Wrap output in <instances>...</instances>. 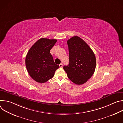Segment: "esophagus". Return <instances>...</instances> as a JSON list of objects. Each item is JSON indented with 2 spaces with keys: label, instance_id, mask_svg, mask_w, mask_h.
<instances>
[{
  "label": "esophagus",
  "instance_id": "1",
  "mask_svg": "<svg viewBox=\"0 0 123 123\" xmlns=\"http://www.w3.org/2000/svg\"><path fill=\"white\" fill-rule=\"evenodd\" d=\"M59 66L60 68H62V67H63V64H62V63H61V64H60L59 65Z\"/></svg>",
  "mask_w": 123,
  "mask_h": 123
}]
</instances>
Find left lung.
<instances>
[{
  "label": "left lung",
  "mask_w": 123,
  "mask_h": 123,
  "mask_svg": "<svg viewBox=\"0 0 123 123\" xmlns=\"http://www.w3.org/2000/svg\"><path fill=\"white\" fill-rule=\"evenodd\" d=\"M69 64L63 68L68 78L77 85L85 83L93 74L96 57L90 46L82 39L74 36L67 41Z\"/></svg>",
  "instance_id": "1"
}]
</instances>
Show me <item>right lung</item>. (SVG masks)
Listing matches in <instances>:
<instances>
[{"label": "right lung", "mask_w": 123, "mask_h": 123, "mask_svg": "<svg viewBox=\"0 0 123 123\" xmlns=\"http://www.w3.org/2000/svg\"><path fill=\"white\" fill-rule=\"evenodd\" d=\"M57 42L56 39L42 38L35 43L28 51L25 64L30 76L40 83L52 78L59 68L54 61L50 50Z\"/></svg>", "instance_id": "right-lung-1"}]
</instances>
